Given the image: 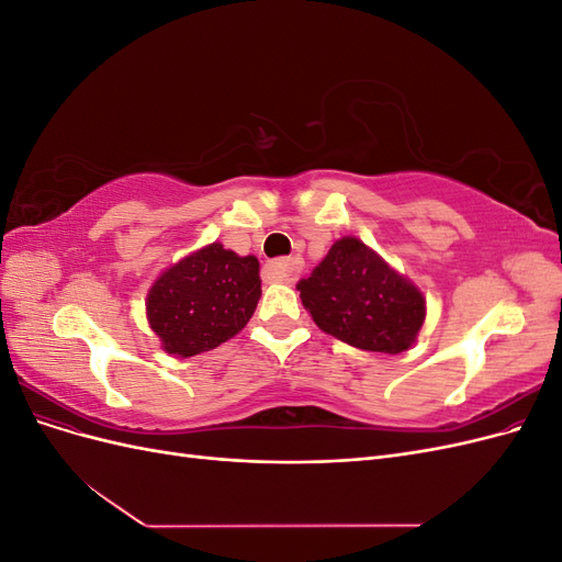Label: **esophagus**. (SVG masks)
Segmentation results:
<instances>
[{
	"instance_id": "esophagus-1",
	"label": "esophagus",
	"mask_w": 562,
	"mask_h": 562,
	"mask_svg": "<svg viewBox=\"0 0 562 562\" xmlns=\"http://www.w3.org/2000/svg\"><path fill=\"white\" fill-rule=\"evenodd\" d=\"M267 271H269V277L277 281H295V277L300 274V262L297 260H274L267 265Z\"/></svg>"
}]
</instances>
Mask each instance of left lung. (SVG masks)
Segmentation results:
<instances>
[{"label": "left lung", "instance_id": "1", "mask_svg": "<svg viewBox=\"0 0 562 562\" xmlns=\"http://www.w3.org/2000/svg\"><path fill=\"white\" fill-rule=\"evenodd\" d=\"M297 291L323 333L366 351H405L427 314L417 288L353 236L335 241Z\"/></svg>", "mask_w": 562, "mask_h": 562}]
</instances>
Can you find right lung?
<instances>
[{
  "label": "right lung",
  "instance_id": "1",
  "mask_svg": "<svg viewBox=\"0 0 562 562\" xmlns=\"http://www.w3.org/2000/svg\"><path fill=\"white\" fill-rule=\"evenodd\" d=\"M260 295L258 258L211 244L157 279L147 295V318L164 349L187 359L239 333Z\"/></svg>",
  "mask_w": 562,
  "mask_h": 562
}]
</instances>
